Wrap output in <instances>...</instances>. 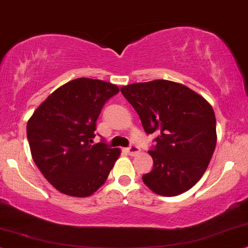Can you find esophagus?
Here are the masks:
<instances>
[{"label": "esophagus", "instance_id": "esophagus-1", "mask_svg": "<svg viewBox=\"0 0 248 248\" xmlns=\"http://www.w3.org/2000/svg\"><path fill=\"white\" fill-rule=\"evenodd\" d=\"M126 152L129 153V155H131V156H134V155L139 154L140 149L137 146H130L129 148H126Z\"/></svg>", "mask_w": 248, "mask_h": 248}]
</instances>
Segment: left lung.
Instances as JSON below:
<instances>
[{
    "label": "left lung",
    "instance_id": "8db88e82",
    "mask_svg": "<svg viewBox=\"0 0 248 248\" xmlns=\"http://www.w3.org/2000/svg\"><path fill=\"white\" fill-rule=\"evenodd\" d=\"M138 112L146 133H156L148 151L154 162L142 182L154 193L176 197L197 184L207 170L217 141L210 103L185 85L156 79L121 87Z\"/></svg>",
    "mask_w": 248,
    "mask_h": 248
}]
</instances>
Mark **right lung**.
Wrapping results in <instances>:
<instances>
[{
    "label": "right lung",
    "instance_id": "1",
    "mask_svg": "<svg viewBox=\"0 0 248 248\" xmlns=\"http://www.w3.org/2000/svg\"><path fill=\"white\" fill-rule=\"evenodd\" d=\"M118 92L116 85L99 79H73L30 117L26 130L33 161L61 193L90 197L106 183L121 149L92 142L101 109Z\"/></svg>",
    "mask_w": 248,
    "mask_h": 248
}]
</instances>
